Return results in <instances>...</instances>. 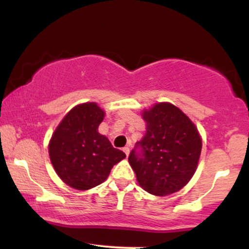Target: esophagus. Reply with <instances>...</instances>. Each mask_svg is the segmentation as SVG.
Wrapping results in <instances>:
<instances>
[{
	"instance_id": "esophagus-1",
	"label": "esophagus",
	"mask_w": 249,
	"mask_h": 249,
	"mask_svg": "<svg viewBox=\"0 0 249 249\" xmlns=\"http://www.w3.org/2000/svg\"><path fill=\"white\" fill-rule=\"evenodd\" d=\"M123 151H124V152H125V154H126V156H128V153H130V147H128V146H125L124 148H123Z\"/></svg>"
}]
</instances>
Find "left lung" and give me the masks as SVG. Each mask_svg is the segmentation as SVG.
<instances>
[{
  "mask_svg": "<svg viewBox=\"0 0 249 249\" xmlns=\"http://www.w3.org/2000/svg\"><path fill=\"white\" fill-rule=\"evenodd\" d=\"M146 133L137 142L128 162L139 185L154 196L178 192L196 170L201 138L191 119L170 103L142 112Z\"/></svg>",
  "mask_w": 249,
  "mask_h": 249,
  "instance_id": "obj_1",
  "label": "left lung"
}]
</instances>
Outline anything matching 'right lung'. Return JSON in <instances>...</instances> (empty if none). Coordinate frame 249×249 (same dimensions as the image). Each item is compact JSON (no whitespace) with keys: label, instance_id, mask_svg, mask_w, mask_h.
I'll list each match as a JSON object with an SVG mask.
<instances>
[{"label":"right lung","instance_id":"add662e5","mask_svg":"<svg viewBox=\"0 0 249 249\" xmlns=\"http://www.w3.org/2000/svg\"><path fill=\"white\" fill-rule=\"evenodd\" d=\"M103 118L104 111L96 103L77 105L51 137V164L59 178L76 190H90L102 184L113 165L126 157L98 133Z\"/></svg>","mask_w":249,"mask_h":249}]
</instances>
